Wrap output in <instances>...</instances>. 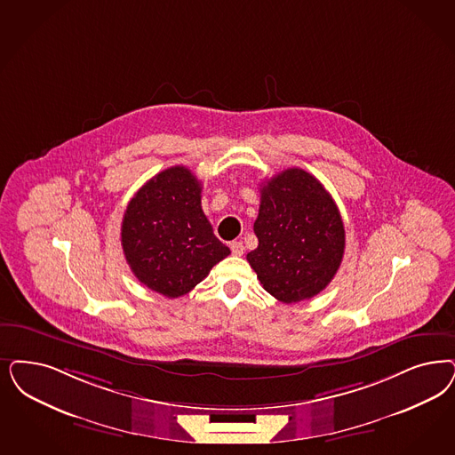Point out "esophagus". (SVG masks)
Listing matches in <instances>:
<instances>
[{
    "label": "esophagus",
    "instance_id": "1",
    "mask_svg": "<svg viewBox=\"0 0 455 455\" xmlns=\"http://www.w3.org/2000/svg\"><path fill=\"white\" fill-rule=\"evenodd\" d=\"M230 249H232V253L234 255H236V257H240L242 253H243V251H245V247H243V243L242 242H232L230 243Z\"/></svg>",
    "mask_w": 455,
    "mask_h": 455
}]
</instances>
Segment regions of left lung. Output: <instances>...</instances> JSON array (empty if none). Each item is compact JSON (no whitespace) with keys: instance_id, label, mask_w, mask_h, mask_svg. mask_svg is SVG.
Instances as JSON below:
<instances>
[{"instance_id":"obj_1","label":"left lung","mask_w":455,"mask_h":455,"mask_svg":"<svg viewBox=\"0 0 455 455\" xmlns=\"http://www.w3.org/2000/svg\"><path fill=\"white\" fill-rule=\"evenodd\" d=\"M259 247L247 260L270 296L292 304L317 296L345 255V225L311 172L289 168L260 187L253 223Z\"/></svg>"}]
</instances>
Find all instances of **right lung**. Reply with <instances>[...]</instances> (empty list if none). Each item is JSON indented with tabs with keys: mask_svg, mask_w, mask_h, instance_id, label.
Instances as JSON below:
<instances>
[{
	"mask_svg": "<svg viewBox=\"0 0 455 455\" xmlns=\"http://www.w3.org/2000/svg\"><path fill=\"white\" fill-rule=\"evenodd\" d=\"M121 243L132 274L164 298L202 283L230 249L202 210V183L185 166L157 172L127 204Z\"/></svg>",
	"mask_w": 455,
	"mask_h": 455,
	"instance_id": "right-lung-1",
	"label": "right lung"
}]
</instances>
